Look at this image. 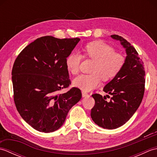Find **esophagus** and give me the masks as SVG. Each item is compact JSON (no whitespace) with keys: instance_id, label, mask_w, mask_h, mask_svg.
<instances>
[{"instance_id":"obj_1","label":"esophagus","mask_w":157,"mask_h":157,"mask_svg":"<svg viewBox=\"0 0 157 157\" xmlns=\"http://www.w3.org/2000/svg\"><path fill=\"white\" fill-rule=\"evenodd\" d=\"M82 94L83 97H86V96H89V94H88L87 92H85V91H82Z\"/></svg>"}]
</instances>
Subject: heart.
<instances>
[{
  "instance_id": "obj_1",
  "label": "heart",
  "mask_w": 157,
  "mask_h": 157,
  "mask_svg": "<svg viewBox=\"0 0 157 157\" xmlns=\"http://www.w3.org/2000/svg\"><path fill=\"white\" fill-rule=\"evenodd\" d=\"M84 52L86 56L96 61L92 69L93 74H82L73 79V83L75 87L85 92L97 88L101 84V78L104 81L114 78L121 71L125 62L124 56L115 52L112 46L101 41L88 43L84 48ZM82 59L78 52L71 53L67 56L66 67L73 75L78 73Z\"/></svg>"
}]
</instances>
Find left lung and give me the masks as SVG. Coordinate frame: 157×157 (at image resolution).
<instances>
[{
	"label": "left lung",
	"mask_w": 157,
	"mask_h": 157,
	"mask_svg": "<svg viewBox=\"0 0 157 157\" xmlns=\"http://www.w3.org/2000/svg\"><path fill=\"white\" fill-rule=\"evenodd\" d=\"M111 37L119 40L125 49V62L118 75L103 88L112 95L110 101L99 94H92L95 105L91 110V117L96 124L108 129L119 128L132 117L141 104L145 86L144 63L138 52L121 36Z\"/></svg>",
	"instance_id": "1"
}]
</instances>
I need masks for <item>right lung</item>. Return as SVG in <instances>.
I'll return each mask as SVG.
<instances>
[{
  "mask_svg": "<svg viewBox=\"0 0 157 157\" xmlns=\"http://www.w3.org/2000/svg\"><path fill=\"white\" fill-rule=\"evenodd\" d=\"M79 40L43 36L15 59L12 69L15 104L23 120L37 131L50 133L59 129L82 98L81 90L75 87L58 94L71 84L65 59Z\"/></svg>",
  "mask_w": 157,
  "mask_h": 157,
  "instance_id": "add662e5",
  "label": "right lung"
}]
</instances>
